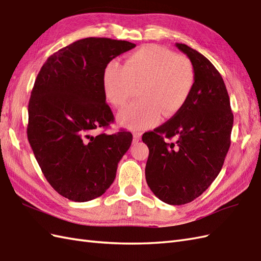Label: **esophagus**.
<instances>
[{"label":"esophagus","mask_w":261,"mask_h":261,"mask_svg":"<svg viewBox=\"0 0 261 261\" xmlns=\"http://www.w3.org/2000/svg\"><path fill=\"white\" fill-rule=\"evenodd\" d=\"M141 132H133V142H138V141L141 139Z\"/></svg>","instance_id":"esophagus-1"}]
</instances>
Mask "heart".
Wrapping results in <instances>:
<instances>
[{
  "label": "heart",
  "mask_w": 261,
  "mask_h": 261,
  "mask_svg": "<svg viewBox=\"0 0 261 261\" xmlns=\"http://www.w3.org/2000/svg\"><path fill=\"white\" fill-rule=\"evenodd\" d=\"M188 58L156 44H147L125 58L123 66L109 62L102 73V91L115 108H122L139 87L140 100L119 113L118 122L130 130H145L182 109L195 86Z\"/></svg>",
  "instance_id": "1"
}]
</instances>
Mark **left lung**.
I'll use <instances>...</instances> for the list:
<instances>
[{"mask_svg": "<svg viewBox=\"0 0 261 261\" xmlns=\"http://www.w3.org/2000/svg\"><path fill=\"white\" fill-rule=\"evenodd\" d=\"M176 47L190 59L195 86L179 113L145 132L142 141L150 150L145 166L148 187L163 202L180 205L202 195L221 172L234 116L215 66L187 44L177 42Z\"/></svg>", "mask_w": 261, "mask_h": 261, "instance_id": "obj_1", "label": "left lung"}]
</instances>
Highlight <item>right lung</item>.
Masks as SVG:
<instances>
[{
	"mask_svg": "<svg viewBox=\"0 0 261 261\" xmlns=\"http://www.w3.org/2000/svg\"><path fill=\"white\" fill-rule=\"evenodd\" d=\"M135 47L125 40L89 37L55 52L37 75L27 138L51 187L69 200L86 202L105 193L131 145L130 132L92 133L115 120L103 96V70Z\"/></svg>",
	"mask_w": 261,
	"mask_h": 261,
	"instance_id": "obj_1",
	"label": "right lung"
}]
</instances>
